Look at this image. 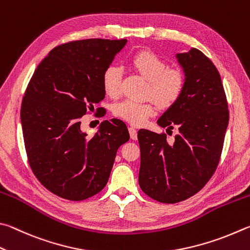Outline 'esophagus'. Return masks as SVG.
Instances as JSON below:
<instances>
[{
	"instance_id": "esophagus-1",
	"label": "esophagus",
	"mask_w": 250,
	"mask_h": 250,
	"mask_svg": "<svg viewBox=\"0 0 250 250\" xmlns=\"http://www.w3.org/2000/svg\"><path fill=\"white\" fill-rule=\"evenodd\" d=\"M128 132H129V135H130V138L134 139V141H136V139H137V130L135 129L134 127H129Z\"/></svg>"
}]
</instances>
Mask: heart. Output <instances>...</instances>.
<instances>
[{"instance_id":"b5f03b06","label":"heart","mask_w":250,"mask_h":250,"mask_svg":"<svg viewBox=\"0 0 250 250\" xmlns=\"http://www.w3.org/2000/svg\"><path fill=\"white\" fill-rule=\"evenodd\" d=\"M133 65L149 82L148 96L161 107H170L180 99L185 78L178 70L168 69L164 59L151 51H142L133 58ZM123 71L117 65H109L103 73V87L106 94L116 98L121 94ZM114 114L129 124L141 126L156 113L152 102L139 103L125 100L113 108Z\"/></svg>"}]
</instances>
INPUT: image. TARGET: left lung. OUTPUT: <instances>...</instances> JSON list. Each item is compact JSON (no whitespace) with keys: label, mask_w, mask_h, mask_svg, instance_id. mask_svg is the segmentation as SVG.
I'll list each match as a JSON object with an SVG mask.
<instances>
[{"label":"left lung","mask_w":250,"mask_h":250,"mask_svg":"<svg viewBox=\"0 0 250 250\" xmlns=\"http://www.w3.org/2000/svg\"><path fill=\"white\" fill-rule=\"evenodd\" d=\"M185 73L182 94L157 123L178 134L138 130L141 147L139 187L161 203L191 198L213 176L220 161L229 125V105L220 73L202 51L191 48L177 54Z\"/></svg>","instance_id":"1"}]
</instances>
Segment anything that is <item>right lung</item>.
<instances>
[{"mask_svg": "<svg viewBox=\"0 0 250 250\" xmlns=\"http://www.w3.org/2000/svg\"><path fill=\"white\" fill-rule=\"evenodd\" d=\"M127 41L84 39L57 46L38 64L21 108L30 168L60 198L82 201L104 189L118 147L129 139L125 123H101L93 137L80 118L105 98L103 73Z\"/></svg>", "mask_w": 250, "mask_h": 250, "instance_id": "add662e5", "label": "right lung"}]
</instances>
